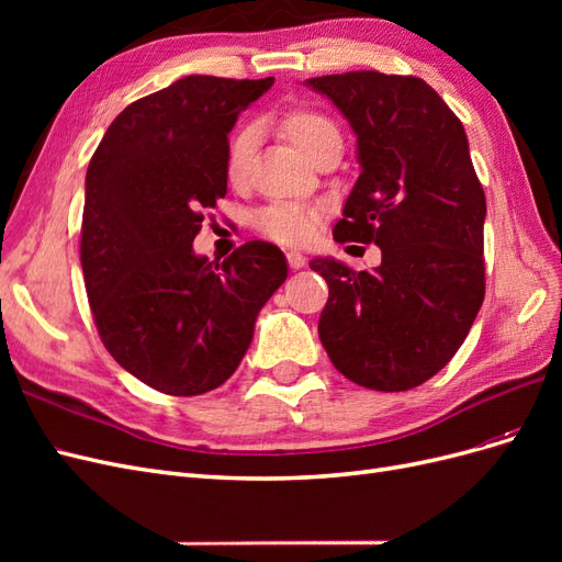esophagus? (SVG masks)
Instances as JSON below:
<instances>
[{
    "label": "esophagus",
    "mask_w": 562,
    "mask_h": 562,
    "mask_svg": "<svg viewBox=\"0 0 562 562\" xmlns=\"http://www.w3.org/2000/svg\"><path fill=\"white\" fill-rule=\"evenodd\" d=\"M285 258H288V265H291L293 269H302L304 265H307V258H304L300 250H288Z\"/></svg>",
    "instance_id": "1"
}]
</instances>
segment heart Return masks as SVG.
Segmentation results:
<instances>
[{
	"label": "heart",
	"mask_w": 562,
	"mask_h": 562,
	"mask_svg": "<svg viewBox=\"0 0 562 562\" xmlns=\"http://www.w3.org/2000/svg\"><path fill=\"white\" fill-rule=\"evenodd\" d=\"M281 131L291 138L293 145H297L310 159L321 151L326 145H339L342 147V135H339L337 124L328 114H323L314 108H291L279 116ZM255 151V135L252 128H239L227 145L225 157V176L229 184H244L250 173ZM323 220V213L307 203L295 201H277L269 203L267 209L260 211L255 225L269 236L271 241L283 246H302L312 241L318 225Z\"/></svg>",
	"instance_id": "b5f03b06"
}]
</instances>
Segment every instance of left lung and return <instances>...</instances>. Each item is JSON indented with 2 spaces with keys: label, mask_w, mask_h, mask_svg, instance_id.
<instances>
[{
  "label": "left lung",
  "mask_w": 562,
  "mask_h": 562,
  "mask_svg": "<svg viewBox=\"0 0 562 562\" xmlns=\"http://www.w3.org/2000/svg\"><path fill=\"white\" fill-rule=\"evenodd\" d=\"M307 87L333 100L359 143L361 176L335 241L382 250L375 271L310 262L328 283L321 345L347 380L407 391L448 366L485 297V192L467 133L419 77L361 70Z\"/></svg>",
  "instance_id": "8db88e82"
}]
</instances>
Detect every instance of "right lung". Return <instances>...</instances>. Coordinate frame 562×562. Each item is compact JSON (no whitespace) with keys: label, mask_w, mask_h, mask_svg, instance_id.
<instances>
[{"label":"right lung","mask_w":562,"mask_h":562,"mask_svg":"<svg viewBox=\"0 0 562 562\" xmlns=\"http://www.w3.org/2000/svg\"><path fill=\"white\" fill-rule=\"evenodd\" d=\"M271 83L178 79L131 103L91 157L79 250L95 328L112 359L161 394L229 380L288 277L274 244L248 241L223 262L192 248L203 211L227 194V133Z\"/></svg>","instance_id":"right-lung-1"}]
</instances>
